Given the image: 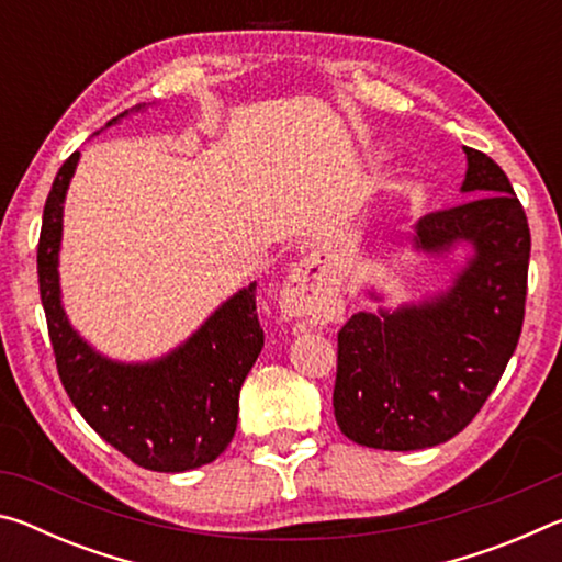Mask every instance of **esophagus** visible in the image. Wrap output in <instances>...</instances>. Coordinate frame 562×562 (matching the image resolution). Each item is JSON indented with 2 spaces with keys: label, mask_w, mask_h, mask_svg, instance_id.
<instances>
[{
  "label": "esophagus",
  "mask_w": 562,
  "mask_h": 562,
  "mask_svg": "<svg viewBox=\"0 0 562 562\" xmlns=\"http://www.w3.org/2000/svg\"><path fill=\"white\" fill-rule=\"evenodd\" d=\"M339 304V282L319 252L300 260L297 268L284 280L282 310L292 319L325 322L337 315Z\"/></svg>",
  "instance_id": "1"
}]
</instances>
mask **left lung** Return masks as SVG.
<instances>
[{
	"label": "left lung",
	"mask_w": 562,
	"mask_h": 562,
	"mask_svg": "<svg viewBox=\"0 0 562 562\" xmlns=\"http://www.w3.org/2000/svg\"><path fill=\"white\" fill-rule=\"evenodd\" d=\"M461 193L451 211L418 217L416 252L446 258L469 247L451 284L394 310L357 312L339 329L335 418L359 446L431 449L453 439L486 404L516 351L530 258L520 201L498 164L465 148ZM382 302L384 294L369 290Z\"/></svg>",
	"instance_id": "obj_1"
}]
</instances>
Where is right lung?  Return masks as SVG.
<instances>
[{"label":"right lung","mask_w":562,"mask_h":562,"mask_svg":"<svg viewBox=\"0 0 562 562\" xmlns=\"http://www.w3.org/2000/svg\"><path fill=\"white\" fill-rule=\"evenodd\" d=\"M146 103L119 113L111 128ZM81 154L56 173L44 205L40 294L61 384L71 404L103 441L148 471L183 473L221 456L233 441L237 398L265 335L255 310V282L231 294L211 317L168 355L119 361L91 347L66 317L59 284L64 201Z\"/></svg>","instance_id":"add662e5"}]
</instances>
